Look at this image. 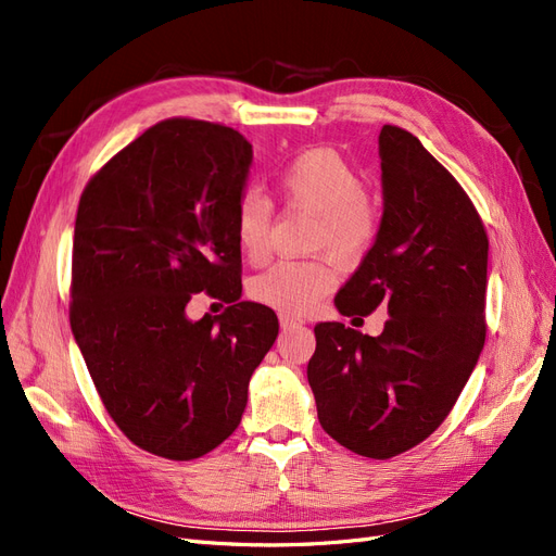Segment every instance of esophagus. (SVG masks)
Listing matches in <instances>:
<instances>
[{"label": "esophagus", "mask_w": 556, "mask_h": 556, "mask_svg": "<svg viewBox=\"0 0 556 556\" xmlns=\"http://www.w3.org/2000/svg\"><path fill=\"white\" fill-rule=\"evenodd\" d=\"M280 327L282 329H294V327H301V319L294 317V315H288V313H280Z\"/></svg>", "instance_id": "esophagus-1"}]
</instances>
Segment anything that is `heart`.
Returning <instances> with one entry per match:
<instances>
[{
	"mask_svg": "<svg viewBox=\"0 0 556 556\" xmlns=\"http://www.w3.org/2000/svg\"><path fill=\"white\" fill-rule=\"evenodd\" d=\"M278 188L292 208L315 215L311 248L352 266L374 248L380 211L364 192V178L341 153L313 148L296 155L280 172ZM274 204L266 194L248 190L237 206V243L250 262H264L271 245ZM339 282L329 257L278 260L250 280V296L282 313H308Z\"/></svg>",
	"mask_w": 556,
	"mask_h": 556,
	"instance_id": "b5f03b06",
	"label": "heart"
}]
</instances>
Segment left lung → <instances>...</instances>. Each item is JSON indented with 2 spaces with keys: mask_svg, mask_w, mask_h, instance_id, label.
I'll list each match as a JSON object with an SVG mask.
<instances>
[{
  "mask_svg": "<svg viewBox=\"0 0 556 556\" xmlns=\"http://www.w3.org/2000/svg\"><path fill=\"white\" fill-rule=\"evenodd\" d=\"M382 220L374 248L336 294L341 315L384 306L380 336L315 327L308 382L336 443L390 459L441 427L484 345L490 241L462 185L410 131L378 137Z\"/></svg>",
  "mask_w": 556,
  "mask_h": 556,
  "instance_id": "obj_1",
  "label": "left lung"
}]
</instances>
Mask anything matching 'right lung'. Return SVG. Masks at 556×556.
I'll return each instance as SVG.
<instances>
[{
    "label": "right lung",
    "instance_id": "1",
    "mask_svg": "<svg viewBox=\"0 0 556 556\" xmlns=\"http://www.w3.org/2000/svg\"><path fill=\"white\" fill-rule=\"evenodd\" d=\"M252 146L237 129L169 117L99 169L74 229V339L104 408L146 452L190 462L239 427L248 382L278 336L241 301L237 206ZM206 291L232 306L192 324Z\"/></svg>",
    "mask_w": 556,
    "mask_h": 556
}]
</instances>
